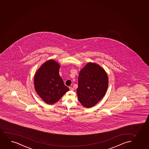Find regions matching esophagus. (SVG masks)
<instances>
[{
    "mask_svg": "<svg viewBox=\"0 0 149 149\" xmlns=\"http://www.w3.org/2000/svg\"><path fill=\"white\" fill-rule=\"evenodd\" d=\"M69 89H70V90H71V91H74V88H73L72 87H69Z\"/></svg>",
    "mask_w": 149,
    "mask_h": 149,
    "instance_id": "obj_1",
    "label": "esophagus"
}]
</instances>
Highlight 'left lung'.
Returning a JSON list of instances; mask_svg holds the SVG:
<instances>
[{
  "label": "left lung",
  "instance_id": "1",
  "mask_svg": "<svg viewBox=\"0 0 149 149\" xmlns=\"http://www.w3.org/2000/svg\"><path fill=\"white\" fill-rule=\"evenodd\" d=\"M108 85V77L103 68L89 63L79 73L77 89L79 101L87 108L93 107L103 97Z\"/></svg>",
  "mask_w": 149,
  "mask_h": 149
}]
</instances>
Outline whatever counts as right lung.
I'll return each mask as SVG.
<instances>
[{"label":"right lung","mask_w":149,"mask_h":149,"mask_svg":"<svg viewBox=\"0 0 149 149\" xmlns=\"http://www.w3.org/2000/svg\"><path fill=\"white\" fill-rule=\"evenodd\" d=\"M60 65L53 60L41 66L35 74L34 84L38 94L48 104L59 101L69 90L59 75Z\"/></svg>","instance_id":"right-lung-1"}]
</instances>
